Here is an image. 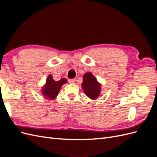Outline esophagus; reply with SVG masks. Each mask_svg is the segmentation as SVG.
Returning <instances> with one entry per match:
<instances>
[{
	"instance_id": "1",
	"label": "esophagus",
	"mask_w": 157,
	"mask_h": 157,
	"mask_svg": "<svg viewBox=\"0 0 157 157\" xmlns=\"http://www.w3.org/2000/svg\"><path fill=\"white\" fill-rule=\"evenodd\" d=\"M69 82L71 84H74L75 82V79H69Z\"/></svg>"
}]
</instances>
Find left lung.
Masks as SVG:
<instances>
[{"label":"left lung","mask_w":157,"mask_h":157,"mask_svg":"<svg viewBox=\"0 0 157 157\" xmlns=\"http://www.w3.org/2000/svg\"><path fill=\"white\" fill-rule=\"evenodd\" d=\"M82 88L86 96L92 99H96L100 94L101 87V84L91 73H86L83 76Z\"/></svg>","instance_id":"1"}]
</instances>
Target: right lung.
<instances>
[{
    "mask_svg": "<svg viewBox=\"0 0 157 157\" xmlns=\"http://www.w3.org/2000/svg\"><path fill=\"white\" fill-rule=\"evenodd\" d=\"M67 82V80L64 78H61L59 81H56L53 79L52 76L50 75L46 78V84L42 87L41 92L46 99H54L58 95L61 87Z\"/></svg>",
    "mask_w": 157,
    "mask_h": 157,
    "instance_id": "right-lung-1",
    "label": "right lung"
}]
</instances>
